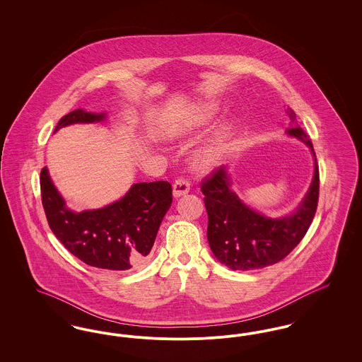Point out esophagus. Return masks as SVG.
Returning <instances> with one entry per match:
<instances>
[{
    "label": "esophagus",
    "instance_id": "1",
    "mask_svg": "<svg viewBox=\"0 0 362 362\" xmlns=\"http://www.w3.org/2000/svg\"><path fill=\"white\" fill-rule=\"evenodd\" d=\"M189 191V180L183 177V176H179L175 183H173V195L177 198V197H182L185 194H187Z\"/></svg>",
    "mask_w": 362,
    "mask_h": 362
}]
</instances>
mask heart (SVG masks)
Returning a JSON list of instances; mask_svg holds the SVG:
<instances>
[{"label": "heart", "instance_id": "b5f03b06", "mask_svg": "<svg viewBox=\"0 0 362 362\" xmlns=\"http://www.w3.org/2000/svg\"><path fill=\"white\" fill-rule=\"evenodd\" d=\"M214 112H216V108L213 105H205L201 110H198L197 112H194V114L189 115L187 118H185L183 121L176 123L171 129V133L173 136L189 134L192 130L205 124L214 115ZM216 156H217V151L214 148L202 151L195 158V165L199 170H206L214 163Z\"/></svg>", "mask_w": 362, "mask_h": 362}]
</instances>
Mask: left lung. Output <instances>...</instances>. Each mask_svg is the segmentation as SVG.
I'll list each match as a JSON object with an SVG mask.
<instances>
[{
	"label": "left lung",
	"instance_id": "left-lung-1",
	"mask_svg": "<svg viewBox=\"0 0 362 362\" xmlns=\"http://www.w3.org/2000/svg\"><path fill=\"white\" fill-rule=\"evenodd\" d=\"M293 129L288 133L303 139L315 157V175L304 201L296 213L285 218H267L245 206L229 189L225 167L213 170L201 183L209 217L207 241L214 254L232 270L262 269L288 257L303 240L315 217L319 201V167L307 133L297 124L288 108Z\"/></svg>",
	"mask_w": 362,
	"mask_h": 362
}]
</instances>
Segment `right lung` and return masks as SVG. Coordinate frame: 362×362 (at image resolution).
<instances>
[{
  "label": "right lung",
  "mask_w": 362,
  "mask_h": 362,
  "mask_svg": "<svg viewBox=\"0 0 362 362\" xmlns=\"http://www.w3.org/2000/svg\"><path fill=\"white\" fill-rule=\"evenodd\" d=\"M103 119L104 114L78 108L62 117L55 132L71 123ZM40 195L52 233L70 254L88 266L123 272L142 266L149 258L157 230L173 204V186L165 180L137 183L108 206L74 213L65 206L43 168Z\"/></svg>",
  "instance_id": "right-lung-1"
}]
</instances>
